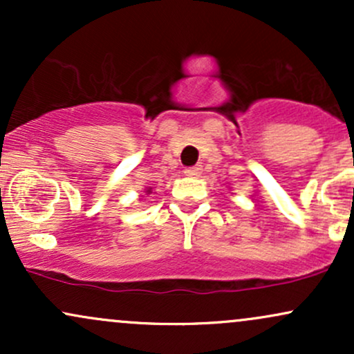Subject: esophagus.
Instances as JSON below:
<instances>
[{
	"mask_svg": "<svg viewBox=\"0 0 354 354\" xmlns=\"http://www.w3.org/2000/svg\"><path fill=\"white\" fill-rule=\"evenodd\" d=\"M201 173H203L201 166H193V168H186V169H185L186 176H191V178L201 176Z\"/></svg>",
	"mask_w": 354,
	"mask_h": 354,
	"instance_id": "34e87169",
	"label": "esophagus"
}]
</instances>
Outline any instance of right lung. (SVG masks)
<instances>
[{
  "mask_svg": "<svg viewBox=\"0 0 354 354\" xmlns=\"http://www.w3.org/2000/svg\"><path fill=\"white\" fill-rule=\"evenodd\" d=\"M146 193H151V188H148V189H146Z\"/></svg>",
  "mask_w": 354,
  "mask_h": 354,
  "instance_id": "1",
  "label": "right lung"
}]
</instances>
